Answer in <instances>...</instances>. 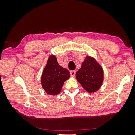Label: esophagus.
Masks as SVG:
<instances>
[{
	"label": "esophagus",
	"mask_w": 135,
	"mask_h": 135,
	"mask_svg": "<svg viewBox=\"0 0 135 135\" xmlns=\"http://www.w3.org/2000/svg\"><path fill=\"white\" fill-rule=\"evenodd\" d=\"M75 73H76V71L75 70H73V71H71L70 74V75L71 77H74L75 75Z\"/></svg>",
	"instance_id": "34e87169"
}]
</instances>
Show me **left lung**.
I'll list each match as a JSON object with an SVG mask.
<instances>
[{"label":"left lung","mask_w":135,"mask_h":135,"mask_svg":"<svg viewBox=\"0 0 135 135\" xmlns=\"http://www.w3.org/2000/svg\"><path fill=\"white\" fill-rule=\"evenodd\" d=\"M76 79L87 92L95 93L103 83L104 70L95 58L87 55L76 73Z\"/></svg>","instance_id":"left-lung-1"}]
</instances>
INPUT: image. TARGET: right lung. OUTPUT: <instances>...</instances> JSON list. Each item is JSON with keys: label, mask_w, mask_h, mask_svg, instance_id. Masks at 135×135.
Here are the masks:
<instances>
[{"label": "right lung", "mask_w": 135, "mask_h": 135, "mask_svg": "<svg viewBox=\"0 0 135 135\" xmlns=\"http://www.w3.org/2000/svg\"><path fill=\"white\" fill-rule=\"evenodd\" d=\"M69 73L67 69L59 64L55 55H51L42 74L40 81L42 88L48 95H58L65 81L70 78Z\"/></svg>", "instance_id": "obj_1"}]
</instances>
